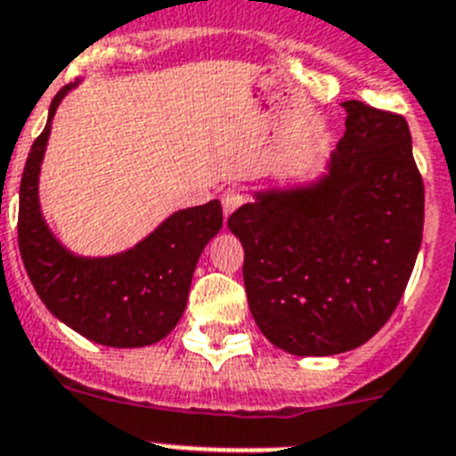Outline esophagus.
Returning <instances> with one entry per match:
<instances>
[{"mask_svg":"<svg viewBox=\"0 0 456 456\" xmlns=\"http://www.w3.org/2000/svg\"><path fill=\"white\" fill-rule=\"evenodd\" d=\"M223 211H224V216H232L233 211H236L238 207H240V204H243V192L238 191V188H227V191L223 192Z\"/></svg>","mask_w":456,"mask_h":456,"instance_id":"obj_1","label":"esophagus"}]
</instances>
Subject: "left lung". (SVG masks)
Here are the masks:
<instances>
[{
	"instance_id": "obj_1",
	"label": "left lung",
	"mask_w": 456,
	"mask_h": 456,
	"mask_svg": "<svg viewBox=\"0 0 456 456\" xmlns=\"http://www.w3.org/2000/svg\"><path fill=\"white\" fill-rule=\"evenodd\" d=\"M346 134L309 186L254 195L227 220L243 243L258 330L279 350L330 356L370 340L407 289L425 186L407 120L343 102Z\"/></svg>"
}]
</instances>
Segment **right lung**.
Instances as JSON below:
<instances>
[{"label":"right lung","instance_id":"right-lung-1","mask_svg":"<svg viewBox=\"0 0 456 456\" xmlns=\"http://www.w3.org/2000/svg\"><path fill=\"white\" fill-rule=\"evenodd\" d=\"M69 88L56 93L20 182L24 268L45 306L77 334L109 347L151 346L177 327L200 254L223 227V207L211 200L172 213L145 240L116 256H77L65 249L40 211L38 175L52 118Z\"/></svg>","mask_w":456,"mask_h":456}]
</instances>
